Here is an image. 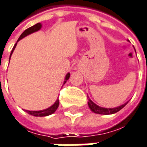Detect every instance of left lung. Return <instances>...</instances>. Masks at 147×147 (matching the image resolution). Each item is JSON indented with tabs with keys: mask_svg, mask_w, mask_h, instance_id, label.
Wrapping results in <instances>:
<instances>
[{
	"mask_svg": "<svg viewBox=\"0 0 147 147\" xmlns=\"http://www.w3.org/2000/svg\"><path fill=\"white\" fill-rule=\"evenodd\" d=\"M134 51H135V49H134ZM128 102H129V101H127V102H126L125 103H123V104H122V105L118 106L116 107H113V108H106V107H99V106L97 105V104H95V102H93L91 99H90V98H89V100H88V107H89V108L91 109V111L95 113V114H99V115H112V114H115V113L119 111L121 109H123L124 107L128 103Z\"/></svg>",
	"mask_w": 147,
	"mask_h": 147,
	"instance_id": "obj_1",
	"label": "left lung"
}]
</instances>
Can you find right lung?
<instances>
[{
	"instance_id": "add662e5",
	"label": "right lung",
	"mask_w": 147,
	"mask_h": 147,
	"mask_svg": "<svg viewBox=\"0 0 147 147\" xmlns=\"http://www.w3.org/2000/svg\"><path fill=\"white\" fill-rule=\"evenodd\" d=\"M41 28H42L41 23L36 24L33 25V26L28 28H27L26 30L24 31L23 33L20 35V37H19V39H18V40H17V42L19 41V40H20L21 39H23V38L25 37V36H28V35H30L32 34V33H33V32H37V31L40 30ZM17 42L16 43V45H14L13 50H12V52H11L9 59H10V58H11V56H12V54H13L14 49H16V45H17ZM69 77H70V73H69V72H67L66 76H65V78H64V81H63V85H64V84H66L67 80H68ZM58 107H59V98H57V99L56 100V102H54L51 107H48V108H46V109L45 110H40V111H28V110H24V111H26L28 114H29V115H32V116L45 117V116H49V115H50L53 114V113L55 112L56 110H57Z\"/></svg>"
}]
</instances>
